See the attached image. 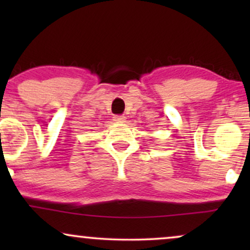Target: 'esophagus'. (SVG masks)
Instances as JSON below:
<instances>
[{"label":"esophagus","mask_w":250,"mask_h":250,"mask_svg":"<svg viewBox=\"0 0 250 250\" xmlns=\"http://www.w3.org/2000/svg\"><path fill=\"white\" fill-rule=\"evenodd\" d=\"M125 117L122 116V115H115L114 116V121L117 122V123H121V122H125Z\"/></svg>","instance_id":"1"}]
</instances>
